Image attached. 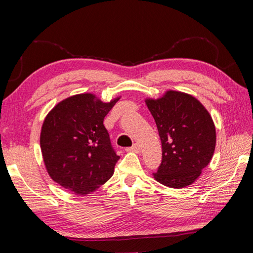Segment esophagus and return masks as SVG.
I'll return each mask as SVG.
<instances>
[{
	"instance_id": "esophagus-1",
	"label": "esophagus",
	"mask_w": 253,
	"mask_h": 253,
	"mask_svg": "<svg viewBox=\"0 0 253 253\" xmlns=\"http://www.w3.org/2000/svg\"><path fill=\"white\" fill-rule=\"evenodd\" d=\"M126 151H128V152H135V153H139L140 152V147L137 143H135V144H133L131 148H127L126 149Z\"/></svg>"
}]
</instances>
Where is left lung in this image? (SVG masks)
<instances>
[{
  "label": "left lung",
  "mask_w": 253,
  "mask_h": 253,
  "mask_svg": "<svg viewBox=\"0 0 253 253\" xmlns=\"http://www.w3.org/2000/svg\"><path fill=\"white\" fill-rule=\"evenodd\" d=\"M162 140L163 158L155 179L180 189L193 183L208 166L215 149L213 120L191 95L169 90L157 100H147Z\"/></svg>",
  "instance_id": "1"
}]
</instances>
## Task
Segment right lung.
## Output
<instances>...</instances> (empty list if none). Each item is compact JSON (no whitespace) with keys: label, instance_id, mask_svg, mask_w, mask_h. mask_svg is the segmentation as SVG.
Here are the masks:
<instances>
[{"label":"right lung","instance_id":"obj_1","mask_svg":"<svg viewBox=\"0 0 253 253\" xmlns=\"http://www.w3.org/2000/svg\"><path fill=\"white\" fill-rule=\"evenodd\" d=\"M119 98L103 103L94 95L65 99L44 120L40 143L50 177L79 195L94 192L114 173L120 156L103 119Z\"/></svg>","mask_w":253,"mask_h":253}]
</instances>
